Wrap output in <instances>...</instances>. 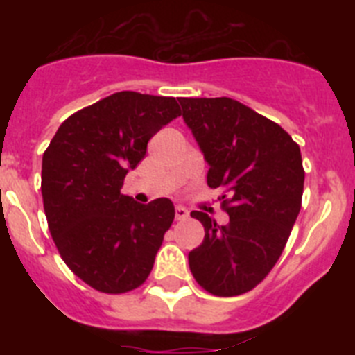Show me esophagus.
Segmentation results:
<instances>
[{
	"label": "esophagus",
	"mask_w": 355,
	"mask_h": 355,
	"mask_svg": "<svg viewBox=\"0 0 355 355\" xmlns=\"http://www.w3.org/2000/svg\"><path fill=\"white\" fill-rule=\"evenodd\" d=\"M188 209L183 206H175V220H187Z\"/></svg>",
	"instance_id": "obj_1"
}]
</instances>
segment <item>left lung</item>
I'll return each mask as SVG.
<instances>
[{
	"label": "left lung",
	"instance_id": "obj_1",
	"mask_svg": "<svg viewBox=\"0 0 355 355\" xmlns=\"http://www.w3.org/2000/svg\"><path fill=\"white\" fill-rule=\"evenodd\" d=\"M181 115L208 162V187L220 188L229 224L190 215L205 240L188 254L197 283L216 297L258 286L274 268L302 205L299 144L270 119L231 97H180Z\"/></svg>",
	"mask_w": 355,
	"mask_h": 355
}]
</instances>
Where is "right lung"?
Segmentation results:
<instances>
[{
  "mask_svg": "<svg viewBox=\"0 0 355 355\" xmlns=\"http://www.w3.org/2000/svg\"><path fill=\"white\" fill-rule=\"evenodd\" d=\"M174 97L112 94L62 122L42 156V200L49 233L65 265L103 293H126L149 277L171 199L139 205L121 193L149 142L180 117Z\"/></svg>",
  "mask_w": 355,
  "mask_h": 355,
  "instance_id": "1",
  "label": "right lung"
}]
</instances>
